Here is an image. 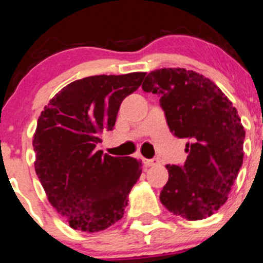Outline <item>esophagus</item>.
<instances>
[{
    "label": "esophagus",
    "instance_id": "obj_1",
    "mask_svg": "<svg viewBox=\"0 0 263 263\" xmlns=\"http://www.w3.org/2000/svg\"><path fill=\"white\" fill-rule=\"evenodd\" d=\"M143 164H145L146 166H155V165L159 164V160L157 159H145L143 160Z\"/></svg>",
    "mask_w": 263,
    "mask_h": 263
}]
</instances>
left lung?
Returning <instances> with one entry per match:
<instances>
[{"mask_svg":"<svg viewBox=\"0 0 263 263\" xmlns=\"http://www.w3.org/2000/svg\"><path fill=\"white\" fill-rule=\"evenodd\" d=\"M142 89L160 97L170 131L187 140L184 165H166L160 200L187 220L211 217L227 201L243 164L246 131L236 107L211 79L184 68L151 71Z\"/></svg>","mask_w":263,"mask_h":263,"instance_id":"1","label":"left lung"}]
</instances>
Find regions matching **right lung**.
Instances as JSON below:
<instances>
[{
  "label": "right lung",
  "instance_id": "1",
  "mask_svg": "<svg viewBox=\"0 0 263 263\" xmlns=\"http://www.w3.org/2000/svg\"><path fill=\"white\" fill-rule=\"evenodd\" d=\"M146 73L93 76L63 88L41 112L32 140L35 171L49 201L77 231H103L123 217L141 162L97 150L127 96Z\"/></svg>",
  "mask_w": 263,
  "mask_h": 263
}]
</instances>
